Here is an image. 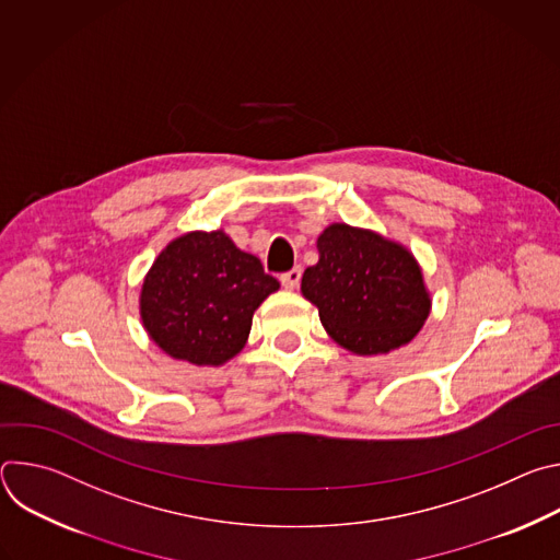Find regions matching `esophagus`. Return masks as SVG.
<instances>
[{"mask_svg": "<svg viewBox=\"0 0 560 560\" xmlns=\"http://www.w3.org/2000/svg\"><path fill=\"white\" fill-rule=\"evenodd\" d=\"M279 279H281V285H283V288L294 290V288L299 285V281H301V268H292V270L283 272Z\"/></svg>", "mask_w": 560, "mask_h": 560, "instance_id": "34e87169", "label": "esophagus"}]
</instances>
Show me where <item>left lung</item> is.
<instances>
[{
  "instance_id": "1",
  "label": "left lung",
  "mask_w": 560,
  "mask_h": 560,
  "mask_svg": "<svg viewBox=\"0 0 560 560\" xmlns=\"http://www.w3.org/2000/svg\"><path fill=\"white\" fill-rule=\"evenodd\" d=\"M301 292L328 335L354 354H385L410 343L430 314L415 257L376 232L335 223L316 242Z\"/></svg>"
}]
</instances>
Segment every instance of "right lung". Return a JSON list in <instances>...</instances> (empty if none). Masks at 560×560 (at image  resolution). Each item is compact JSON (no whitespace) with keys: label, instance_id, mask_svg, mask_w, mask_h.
I'll return each mask as SVG.
<instances>
[{"label":"right lung","instance_id":"obj_1","mask_svg":"<svg viewBox=\"0 0 560 560\" xmlns=\"http://www.w3.org/2000/svg\"><path fill=\"white\" fill-rule=\"evenodd\" d=\"M279 290L261 261L221 230L188 232L152 264L141 288L150 339L175 359L221 365L246 346L253 314Z\"/></svg>","mask_w":560,"mask_h":560}]
</instances>
